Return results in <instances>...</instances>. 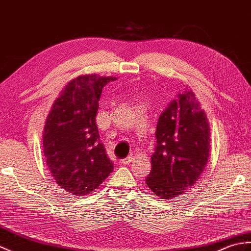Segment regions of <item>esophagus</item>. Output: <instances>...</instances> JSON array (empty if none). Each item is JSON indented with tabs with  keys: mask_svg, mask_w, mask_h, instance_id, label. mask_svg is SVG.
I'll list each match as a JSON object with an SVG mask.
<instances>
[{
	"mask_svg": "<svg viewBox=\"0 0 251 251\" xmlns=\"http://www.w3.org/2000/svg\"><path fill=\"white\" fill-rule=\"evenodd\" d=\"M131 161H132V157H131V156H128V157H126V158L121 160V164L128 165V164H129V162H131Z\"/></svg>",
	"mask_w": 251,
	"mask_h": 251,
	"instance_id": "obj_1",
	"label": "esophagus"
}]
</instances>
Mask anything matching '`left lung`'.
<instances>
[{
    "label": "left lung",
    "instance_id": "8db88e82",
    "mask_svg": "<svg viewBox=\"0 0 251 251\" xmlns=\"http://www.w3.org/2000/svg\"><path fill=\"white\" fill-rule=\"evenodd\" d=\"M156 140L145 182L157 197L174 199L196 184L209 156L207 116L189 87L160 114Z\"/></svg>",
    "mask_w": 251,
    "mask_h": 251
}]
</instances>
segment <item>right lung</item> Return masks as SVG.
<instances>
[{
    "mask_svg": "<svg viewBox=\"0 0 251 251\" xmlns=\"http://www.w3.org/2000/svg\"><path fill=\"white\" fill-rule=\"evenodd\" d=\"M115 77L83 75L64 86L45 122L46 164L61 188L85 196L113 171L100 141L96 114L103 86Z\"/></svg>",
    "mask_w": 251,
    "mask_h": 251,
    "instance_id": "add662e5",
    "label": "right lung"
}]
</instances>
